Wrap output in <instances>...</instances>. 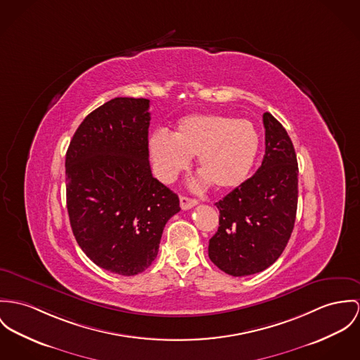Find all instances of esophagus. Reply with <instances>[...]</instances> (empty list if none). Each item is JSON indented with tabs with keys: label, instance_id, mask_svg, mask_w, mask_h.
Wrapping results in <instances>:
<instances>
[{
	"label": "esophagus",
	"instance_id": "1",
	"mask_svg": "<svg viewBox=\"0 0 360 360\" xmlns=\"http://www.w3.org/2000/svg\"><path fill=\"white\" fill-rule=\"evenodd\" d=\"M179 201H181V208L182 210H191V208H193L194 205H197V200L186 197V195H181Z\"/></svg>",
	"mask_w": 360,
	"mask_h": 360
}]
</instances>
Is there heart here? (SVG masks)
<instances>
[{"mask_svg": "<svg viewBox=\"0 0 360 360\" xmlns=\"http://www.w3.org/2000/svg\"><path fill=\"white\" fill-rule=\"evenodd\" d=\"M257 150L259 134L249 120L217 113L185 116L174 134L156 130L149 137V155L162 181H172L197 156V167L204 174L197 186L211 181L221 191L247 181Z\"/></svg>", "mask_w": 360, "mask_h": 360, "instance_id": "1", "label": "heart"}]
</instances>
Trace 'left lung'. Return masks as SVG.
<instances>
[{
	"instance_id": "1",
	"label": "left lung",
	"mask_w": 360,
	"mask_h": 360,
	"mask_svg": "<svg viewBox=\"0 0 360 360\" xmlns=\"http://www.w3.org/2000/svg\"><path fill=\"white\" fill-rule=\"evenodd\" d=\"M266 153L262 166L221 201L219 227L210 240L208 256L233 277L260 273L286 247L297 211L296 152L283 126L266 112Z\"/></svg>"
}]
</instances>
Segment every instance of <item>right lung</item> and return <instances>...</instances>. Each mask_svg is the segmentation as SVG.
Listing matches in <instances>:
<instances>
[{
  "label": "right lung",
  "instance_id": "obj_1",
  "mask_svg": "<svg viewBox=\"0 0 360 360\" xmlns=\"http://www.w3.org/2000/svg\"><path fill=\"white\" fill-rule=\"evenodd\" d=\"M149 100L116 97L89 113L65 155L67 210L86 256L119 276L156 259L178 195L149 166Z\"/></svg>",
  "mask_w": 360,
  "mask_h": 360
}]
</instances>
